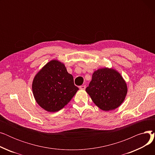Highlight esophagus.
I'll return each instance as SVG.
<instances>
[{
	"mask_svg": "<svg viewBox=\"0 0 155 155\" xmlns=\"http://www.w3.org/2000/svg\"><path fill=\"white\" fill-rule=\"evenodd\" d=\"M80 89H82V90H85V88H86V86L85 85H81V86H80V87H79Z\"/></svg>",
	"mask_w": 155,
	"mask_h": 155,
	"instance_id": "obj_1",
	"label": "esophagus"
}]
</instances>
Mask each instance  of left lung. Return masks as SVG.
Returning <instances> with one entry per match:
<instances>
[{
	"mask_svg": "<svg viewBox=\"0 0 155 155\" xmlns=\"http://www.w3.org/2000/svg\"><path fill=\"white\" fill-rule=\"evenodd\" d=\"M85 91L97 107L109 111L117 108L123 102L127 88L123 78L117 71L105 68L93 73Z\"/></svg>",
	"mask_w": 155,
	"mask_h": 155,
	"instance_id": "obj_1",
	"label": "left lung"
}]
</instances>
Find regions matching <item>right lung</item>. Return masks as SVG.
Masks as SVG:
<instances>
[{"label":"right lung","instance_id":"add662e5","mask_svg":"<svg viewBox=\"0 0 155 155\" xmlns=\"http://www.w3.org/2000/svg\"><path fill=\"white\" fill-rule=\"evenodd\" d=\"M37 103L48 112L58 111L73 98L78 88L64 64L48 62L35 76L32 85Z\"/></svg>","mask_w":155,"mask_h":155}]
</instances>
